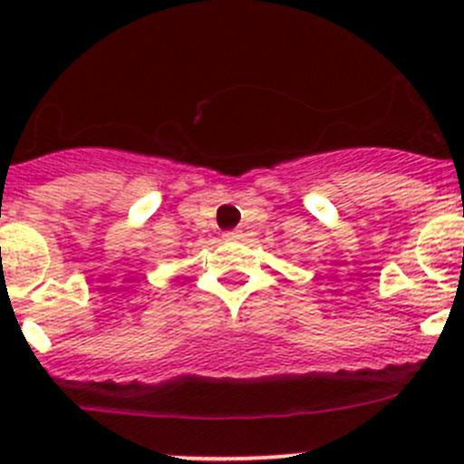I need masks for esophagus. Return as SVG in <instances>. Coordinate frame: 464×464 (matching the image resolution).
Listing matches in <instances>:
<instances>
[{"instance_id": "obj_1", "label": "esophagus", "mask_w": 464, "mask_h": 464, "mask_svg": "<svg viewBox=\"0 0 464 464\" xmlns=\"http://www.w3.org/2000/svg\"><path fill=\"white\" fill-rule=\"evenodd\" d=\"M224 240H227V242H233V240H240V231H227V233H224Z\"/></svg>"}]
</instances>
